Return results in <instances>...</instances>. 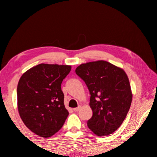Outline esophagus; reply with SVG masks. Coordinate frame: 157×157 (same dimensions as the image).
<instances>
[{"instance_id": "obj_1", "label": "esophagus", "mask_w": 157, "mask_h": 157, "mask_svg": "<svg viewBox=\"0 0 157 157\" xmlns=\"http://www.w3.org/2000/svg\"><path fill=\"white\" fill-rule=\"evenodd\" d=\"M81 109V106H79L78 107L74 108V109H73V111H75V112H78V111L79 109Z\"/></svg>"}]
</instances>
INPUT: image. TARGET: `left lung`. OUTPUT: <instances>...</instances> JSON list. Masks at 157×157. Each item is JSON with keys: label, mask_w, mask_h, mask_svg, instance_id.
Segmentation results:
<instances>
[{"label": "left lung", "mask_w": 157, "mask_h": 157, "mask_svg": "<svg viewBox=\"0 0 157 157\" xmlns=\"http://www.w3.org/2000/svg\"><path fill=\"white\" fill-rule=\"evenodd\" d=\"M75 73L84 81L91 94L93 116L87 125L98 136L118 129L129 110L132 94L127 74L103 60L82 63Z\"/></svg>", "instance_id": "obj_1"}]
</instances>
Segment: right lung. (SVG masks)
Here are the masks:
<instances>
[{
  "label": "right lung",
  "mask_w": 157,
  "mask_h": 157,
  "mask_svg": "<svg viewBox=\"0 0 157 157\" xmlns=\"http://www.w3.org/2000/svg\"><path fill=\"white\" fill-rule=\"evenodd\" d=\"M71 66L40 63L23 74L17 86V105L25 126L48 138L62 128L68 116L61 84Z\"/></svg>",
  "instance_id": "right-lung-1"
}]
</instances>
